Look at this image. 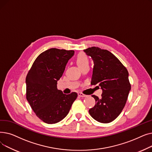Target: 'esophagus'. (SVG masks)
<instances>
[{"label": "esophagus", "instance_id": "obj_1", "mask_svg": "<svg viewBox=\"0 0 152 152\" xmlns=\"http://www.w3.org/2000/svg\"><path fill=\"white\" fill-rule=\"evenodd\" d=\"M77 94H78V96L81 97H86L87 96V95H85V94H84L81 92H79Z\"/></svg>", "mask_w": 152, "mask_h": 152}]
</instances>
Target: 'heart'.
<instances>
[{"mask_svg": "<svg viewBox=\"0 0 152 152\" xmlns=\"http://www.w3.org/2000/svg\"><path fill=\"white\" fill-rule=\"evenodd\" d=\"M76 63L80 68L89 65V59L84 53H79L76 57Z\"/></svg>", "mask_w": 152, "mask_h": 152, "instance_id": "b5f03b06", "label": "heart"}]
</instances>
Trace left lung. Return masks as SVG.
Masks as SVG:
<instances>
[{
  "label": "left lung",
  "instance_id": "obj_1",
  "mask_svg": "<svg viewBox=\"0 0 152 152\" xmlns=\"http://www.w3.org/2000/svg\"><path fill=\"white\" fill-rule=\"evenodd\" d=\"M84 52L92 57L94 63L91 84H98L102 89V99L92 95L95 100V105L89 112L100 123H110L121 113L128 97L131 88L128 71L118 58L107 50L92 47Z\"/></svg>",
  "mask_w": 152,
  "mask_h": 152
}]
</instances>
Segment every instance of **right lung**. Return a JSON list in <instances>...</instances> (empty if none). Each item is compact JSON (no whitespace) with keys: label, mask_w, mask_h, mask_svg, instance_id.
<instances>
[{"label":"right lung","mask_w":152,"mask_h":152,"mask_svg":"<svg viewBox=\"0 0 152 152\" xmlns=\"http://www.w3.org/2000/svg\"><path fill=\"white\" fill-rule=\"evenodd\" d=\"M74 50L55 48L48 49L36 58L26 77V99L36 116L47 124H55L68 114L77 94H65L57 89Z\"/></svg>","instance_id":"obj_1"}]
</instances>
